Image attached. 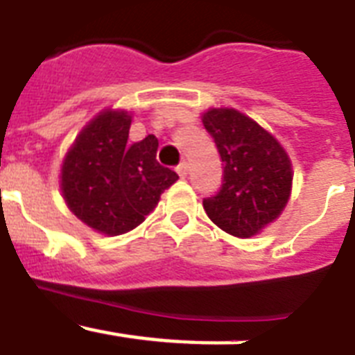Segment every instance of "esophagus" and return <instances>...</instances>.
I'll return each instance as SVG.
<instances>
[{
	"mask_svg": "<svg viewBox=\"0 0 355 355\" xmlns=\"http://www.w3.org/2000/svg\"><path fill=\"white\" fill-rule=\"evenodd\" d=\"M175 171H178V174L181 175V178H187L188 174V163L187 162H181L178 167H175Z\"/></svg>",
	"mask_w": 355,
	"mask_h": 355,
	"instance_id": "esophagus-1",
	"label": "esophagus"
}]
</instances>
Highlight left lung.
Wrapping results in <instances>:
<instances>
[{
  "label": "left lung",
  "instance_id": "left-lung-1",
  "mask_svg": "<svg viewBox=\"0 0 355 355\" xmlns=\"http://www.w3.org/2000/svg\"><path fill=\"white\" fill-rule=\"evenodd\" d=\"M202 124L224 165L220 190L202 200L205 211L225 233L254 236L290 199L293 171L286 150L258 122L233 108L208 110Z\"/></svg>",
  "mask_w": 355,
  "mask_h": 355
}]
</instances>
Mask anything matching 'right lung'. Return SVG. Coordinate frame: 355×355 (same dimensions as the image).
I'll return each instance as SVG.
<instances>
[{
  "mask_svg": "<svg viewBox=\"0 0 355 355\" xmlns=\"http://www.w3.org/2000/svg\"><path fill=\"white\" fill-rule=\"evenodd\" d=\"M131 115L105 110L87 124L62 165V193L83 224L108 236L146 220L178 174L156 162L158 139L128 144Z\"/></svg>",
  "mask_w": 355,
  "mask_h": 355,
  "instance_id": "right-lung-1",
  "label": "right lung"
}]
</instances>
